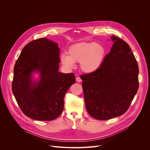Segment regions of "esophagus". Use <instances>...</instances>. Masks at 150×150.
Returning <instances> with one entry per match:
<instances>
[{
    "instance_id": "esophagus-1",
    "label": "esophagus",
    "mask_w": 150,
    "mask_h": 150,
    "mask_svg": "<svg viewBox=\"0 0 150 150\" xmlns=\"http://www.w3.org/2000/svg\"><path fill=\"white\" fill-rule=\"evenodd\" d=\"M76 81H77V82H78V83H80V82H81V78L79 77V76H77L76 78Z\"/></svg>"
}]
</instances>
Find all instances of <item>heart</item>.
Masks as SVG:
<instances>
[{"instance_id": "obj_1", "label": "heart", "mask_w": 150, "mask_h": 150, "mask_svg": "<svg viewBox=\"0 0 150 150\" xmlns=\"http://www.w3.org/2000/svg\"><path fill=\"white\" fill-rule=\"evenodd\" d=\"M69 56L62 54V64L69 68L74 67V62H80V68L86 73L97 70L101 65L105 57V47L99 44L80 42L71 46L68 50Z\"/></svg>"}]
</instances>
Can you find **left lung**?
Listing matches in <instances>:
<instances>
[{
	"instance_id": "1",
	"label": "left lung",
	"mask_w": 150,
	"mask_h": 150,
	"mask_svg": "<svg viewBox=\"0 0 150 150\" xmlns=\"http://www.w3.org/2000/svg\"><path fill=\"white\" fill-rule=\"evenodd\" d=\"M100 67L81 75L86 108L94 119L106 120L127 112L139 88V66L129 45L120 38Z\"/></svg>"
}]
</instances>
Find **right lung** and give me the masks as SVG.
<instances>
[{
    "label": "right lung",
    "mask_w": 150,
    "mask_h": 150,
    "mask_svg": "<svg viewBox=\"0 0 150 150\" xmlns=\"http://www.w3.org/2000/svg\"><path fill=\"white\" fill-rule=\"evenodd\" d=\"M59 48L57 43L40 38L28 43L22 49L14 67L12 91L22 112L31 119L50 121L64 109V97L75 83L74 74L58 72ZM40 74L35 83L31 74Z\"/></svg>",
    "instance_id": "right-lung-1"
}]
</instances>
